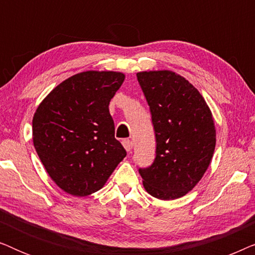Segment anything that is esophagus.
Segmentation results:
<instances>
[{
	"instance_id": "1",
	"label": "esophagus",
	"mask_w": 255,
	"mask_h": 255,
	"mask_svg": "<svg viewBox=\"0 0 255 255\" xmlns=\"http://www.w3.org/2000/svg\"><path fill=\"white\" fill-rule=\"evenodd\" d=\"M122 144H123L124 148L127 149L128 152H130L132 149V141L130 140V139H124V140L122 141Z\"/></svg>"
}]
</instances>
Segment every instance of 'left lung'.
<instances>
[{
  "label": "left lung",
  "instance_id": "1",
  "mask_svg": "<svg viewBox=\"0 0 255 255\" xmlns=\"http://www.w3.org/2000/svg\"><path fill=\"white\" fill-rule=\"evenodd\" d=\"M154 127L155 159L139 168L146 191L160 200L182 197L204 175L214 154L216 128L200 92L172 71L137 73Z\"/></svg>",
  "mask_w": 255,
  "mask_h": 255
}]
</instances>
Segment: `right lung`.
Masks as SVG:
<instances>
[{
	"mask_svg": "<svg viewBox=\"0 0 255 255\" xmlns=\"http://www.w3.org/2000/svg\"><path fill=\"white\" fill-rule=\"evenodd\" d=\"M124 79L118 72L79 73L55 87L34 113L38 156L57 186L73 196L100 190L127 156L109 113Z\"/></svg>",
	"mask_w": 255,
	"mask_h": 255,
	"instance_id": "obj_1",
	"label": "right lung"
}]
</instances>
